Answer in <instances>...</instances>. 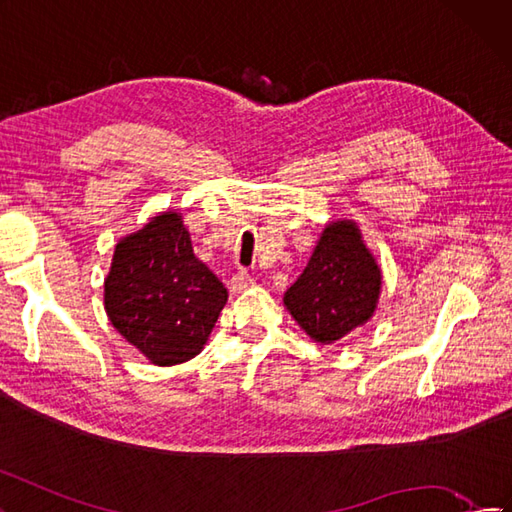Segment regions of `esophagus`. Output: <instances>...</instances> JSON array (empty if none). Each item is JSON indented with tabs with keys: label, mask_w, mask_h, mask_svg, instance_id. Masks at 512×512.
I'll list each match as a JSON object with an SVG mask.
<instances>
[{
	"label": "esophagus",
	"mask_w": 512,
	"mask_h": 512,
	"mask_svg": "<svg viewBox=\"0 0 512 512\" xmlns=\"http://www.w3.org/2000/svg\"><path fill=\"white\" fill-rule=\"evenodd\" d=\"M232 290H237V293H243V290L250 288L254 284V278L247 271H237L232 275Z\"/></svg>",
	"instance_id": "esophagus-1"
}]
</instances>
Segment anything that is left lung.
I'll use <instances>...</instances> for the list:
<instances>
[{"instance_id":"left-lung-1","label":"left lung","mask_w":512,"mask_h":512,"mask_svg":"<svg viewBox=\"0 0 512 512\" xmlns=\"http://www.w3.org/2000/svg\"><path fill=\"white\" fill-rule=\"evenodd\" d=\"M381 269L351 219L325 226L308 267L284 293V306L306 334L331 344L377 310Z\"/></svg>"}]
</instances>
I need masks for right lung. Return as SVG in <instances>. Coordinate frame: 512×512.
I'll return each mask as SVG.
<instances>
[{"mask_svg": "<svg viewBox=\"0 0 512 512\" xmlns=\"http://www.w3.org/2000/svg\"><path fill=\"white\" fill-rule=\"evenodd\" d=\"M226 301L224 284L193 254L181 213L165 211L116 245L105 312L153 364L174 366L198 355Z\"/></svg>", "mask_w": 512, "mask_h": 512, "instance_id": "right-lung-1", "label": "right lung"}]
</instances>
